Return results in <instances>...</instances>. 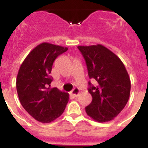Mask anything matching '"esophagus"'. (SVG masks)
I'll return each mask as SVG.
<instances>
[{
	"mask_svg": "<svg viewBox=\"0 0 148 148\" xmlns=\"http://www.w3.org/2000/svg\"><path fill=\"white\" fill-rule=\"evenodd\" d=\"M79 93H80V90L78 88H75L72 91L71 94H72L74 97H77L79 95Z\"/></svg>",
	"mask_w": 148,
	"mask_h": 148,
	"instance_id": "1",
	"label": "esophagus"
}]
</instances>
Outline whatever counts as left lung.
I'll return each mask as SVG.
<instances>
[{
	"label": "left lung",
	"mask_w": 148,
	"mask_h": 148,
	"mask_svg": "<svg viewBox=\"0 0 148 148\" xmlns=\"http://www.w3.org/2000/svg\"><path fill=\"white\" fill-rule=\"evenodd\" d=\"M86 60L90 79L98 83L96 87L89 82L88 92L92 101L86 106L88 116L98 123L113 120L125 108L130 95L131 81L122 60L101 45L78 46Z\"/></svg>",
	"instance_id": "8db88e82"
}]
</instances>
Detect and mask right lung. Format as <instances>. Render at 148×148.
Segmentation results:
<instances>
[{
    "instance_id": "add662e5",
    "label": "right lung",
    "mask_w": 148,
    "mask_h": 148,
    "mask_svg": "<svg viewBox=\"0 0 148 148\" xmlns=\"http://www.w3.org/2000/svg\"><path fill=\"white\" fill-rule=\"evenodd\" d=\"M67 49L48 42L40 44L28 53L18 70V99L25 111L40 123H51L60 117L69 101L68 93L50 88L49 75L55 59Z\"/></svg>"
}]
</instances>
